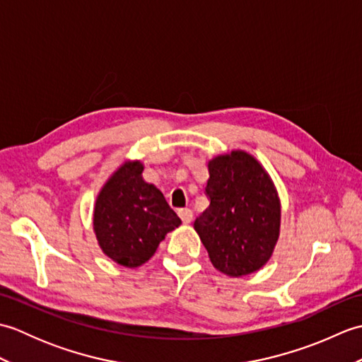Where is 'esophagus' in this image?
Here are the masks:
<instances>
[{
    "instance_id": "esophagus-1",
    "label": "esophagus",
    "mask_w": 362,
    "mask_h": 362,
    "mask_svg": "<svg viewBox=\"0 0 362 362\" xmlns=\"http://www.w3.org/2000/svg\"><path fill=\"white\" fill-rule=\"evenodd\" d=\"M179 216L183 221V224H189V222L193 221V211L189 209H182L179 210Z\"/></svg>"
}]
</instances>
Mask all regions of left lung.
<instances>
[{"label": "left lung", "instance_id": "obj_1", "mask_svg": "<svg viewBox=\"0 0 362 362\" xmlns=\"http://www.w3.org/2000/svg\"><path fill=\"white\" fill-rule=\"evenodd\" d=\"M210 205L194 230L211 264L228 276L259 271L280 236L281 202L264 166L243 149L209 160Z\"/></svg>", "mask_w": 362, "mask_h": 362}]
</instances>
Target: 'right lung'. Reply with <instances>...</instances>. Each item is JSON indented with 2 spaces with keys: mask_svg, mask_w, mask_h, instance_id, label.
I'll return each instance as SVG.
<instances>
[{
  "mask_svg": "<svg viewBox=\"0 0 362 362\" xmlns=\"http://www.w3.org/2000/svg\"><path fill=\"white\" fill-rule=\"evenodd\" d=\"M141 160H124L99 189L93 232L105 257L135 269L156 253L165 236L182 224L161 191L143 179Z\"/></svg>",
  "mask_w": 362,
  "mask_h": 362,
  "instance_id": "add662e5",
  "label": "right lung"
}]
</instances>
